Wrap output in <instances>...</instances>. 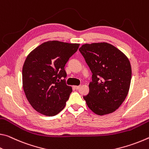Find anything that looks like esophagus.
Instances as JSON below:
<instances>
[{"label":"esophagus","instance_id":"1","mask_svg":"<svg viewBox=\"0 0 149 149\" xmlns=\"http://www.w3.org/2000/svg\"><path fill=\"white\" fill-rule=\"evenodd\" d=\"M74 88L76 89V90H79V89L80 88V86H74Z\"/></svg>","mask_w":149,"mask_h":149}]
</instances>
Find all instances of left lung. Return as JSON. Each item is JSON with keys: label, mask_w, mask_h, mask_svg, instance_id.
<instances>
[{"label": "left lung", "mask_w": 149, "mask_h": 149, "mask_svg": "<svg viewBox=\"0 0 149 149\" xmlns=\"http://www.w3.org/2000/svg\"><path fill=\"white\" fill-rule=\"evenodd\" d=\"M79 51L92 72L89 93L83 97L88 107L99 116L115 111L130 88V60L118 48L106 42L86 43Z\"/></svg>", "instance_id": "obj_1"}]
</instances>
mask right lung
<instances>
[{"mask_svg":"<svg viewBox=\"0 0 149 149\" xmlns=\"http://www.w3.org/2000/svg\"><path fill=\"white\" fill-rule=\"evenodd\" d=\"M79 43L48 41L29 53L22 68L24 93L32 108L54 116L65 108L72 90L67 86L65 66Z\"/></svg>","mask_w":149,"mask_h":149,"instance_id":"add662e5","label":"right lung"}]
</instances>
